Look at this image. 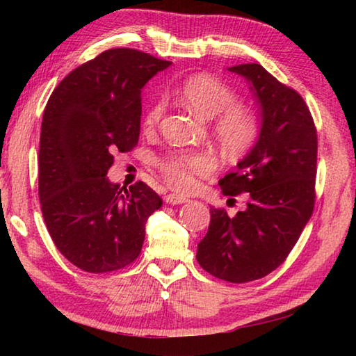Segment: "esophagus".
<instances>
[{"instance_id": "34e87169", "label": "esophagus", "mask_w": 356, "mask_h": 356, "mask_svg": "<svg viewBox=\"0 0 356 356\" xmlns=\"http://www.w3.org/2000/svg\"><path fill=\"white\" fill-rule=\"evenodd\" d=\"M165 202L166 204H171V206H176V204H184V202H188L185 196H179V195H168L165 196Z\"/></svg>"}]
</instances>
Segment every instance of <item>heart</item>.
Masks as SVG:
<instances>
[{"mask_svg":"<svg viewBox=\"0 0 356 356\" xmlns=\"http://www.w3.org/2000/svg\"><path fill=\"white\" fill-rule=\"evenodd\" d=\"M179 99L200 116L213 120V134L227 154L242 156L256 146L261 136L257 111L238 102L231 84L212 74H196L186 78L179 89ZM165 113L163 100H155L144 114L143 127L154 129ZM161 176L174 190L191 191L196 179L215 170L213 156L207 152L177 154L156 161Z\"/></svg>","mask_w":356,"mask_h":356,"instance_id":"obj_1","label":"heart"}]
</instances>
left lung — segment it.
I'll use <instances>...</instances> for the list:
<instances>
[{
    "mask_svg": "<svg viewBox=\"0 0 356 356\" xmlns=\"http://www.w3.org/2000/svg\"><path fill=\"white\" fill-rule=\"evenodd\" d=\"M252 84L261 104V136L251 152L220 180L225 195L248 193L231 218L210 209V225L196 259L222 281H254L272 273L297 243L316 202L317 130L303 97L261 64L229 67Z\"/></svg>",
    "mask_w": 356,
    "mask_h": 356,
    "instance_id": "1",
    "label": "left lung"
}]
</instances>
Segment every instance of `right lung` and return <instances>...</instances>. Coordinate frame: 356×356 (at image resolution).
<instances>
[{"label": "right lung", "mask_w": 356, "mask_h": 356, "mask_svg": "<svg viewBox=\"0 0 356 356\" xmlns=\"http://www.w3.org/2000/svg\"><path fill=\"white\" fill-rule=\"evenodd\" d=\"M163 61L111 48L78 65L47 102L39 144V200L53 243L75 267L108 273L140 256L144 226L161 197L144 182L127 190L106 172L140 138L141 89Z\"/></svg>", "instance_id": "right-lung-1"}]
</instances>
